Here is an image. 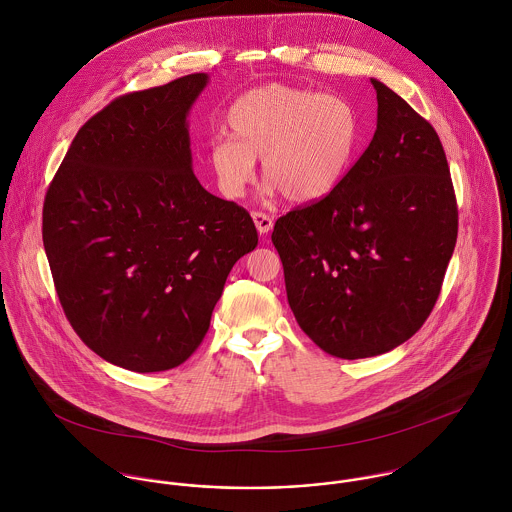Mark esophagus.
Returning <instances> with one entry per match:
<instances>
[{"label":"esophagus","mask_w":512,"mask_h":512,"mask_svg":"<svg viewBox=\"0 0 512 512\" xmlns=\"http://www.w3.org/2000/svg\"><path fill=\"white\" fill-rule=\"evenodd\" d=\"M252 220H254V224H256V228H258L260 234H268V232L272 230V226H274L272 217H268V215H264V213H258V211L252 213Z\"/></svg>","instance_id":"1"}]
</instances>
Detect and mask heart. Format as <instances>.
<instances>
[{
	"label": "heart",
	"mask_w": 512,
	"mask_h": 512,
	"mask_svg": "<svg viewBox=\"0 0 512 512\" xmlns=\"http://www.w3.org/2000/svg\"><path fill=\"white\" fill-rule=\"evenodd\" d=\"M230 138L209 147V165L228 199H240L262 159L270 191L293 205L329 197L353 163L361 138L355 106L335 94L288 84H264L228 110Z\"/></svg>",
	"instance_id": "heart-1"
}]
</instances>
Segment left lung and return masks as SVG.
Wrapping results in <instances>:
<instances>
[{"instance_id":"left-lung-1","label":"left lung","mask_w":512,"mask_h":512,"mask_svg":"<svg viewBox=\"0 0 512 512\" xmlns=\"http://www.w3.org/2000/svg\"><path fill=\"white\" fill-rule=\"evenodd\" d=\"M376 132L339 187L276 220L272 242L303 333L339 359L408 341L438 301L457 203L436 130L370 78Z\"/></svg>"}]
</instances>
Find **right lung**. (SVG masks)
I'll use <instances>...</instances> for the list:
<instances>
[{"instance_id": "1", "label": "right lung", "mask_w": 512, "mask_h": 512, "mask_svg": "<svg viewBox=\"0 0 512 512\" xmlns=\"http://www.w3.org/2000/svg\"><path fill=\"white\" fill-rule=\"evenodd\" d=\"M195 73L130 92L74 136L43 205V244L76 335L134 372L185 363L232 266L258 244L250 215L193 173Z\"/></svg>"}]
</instances>
